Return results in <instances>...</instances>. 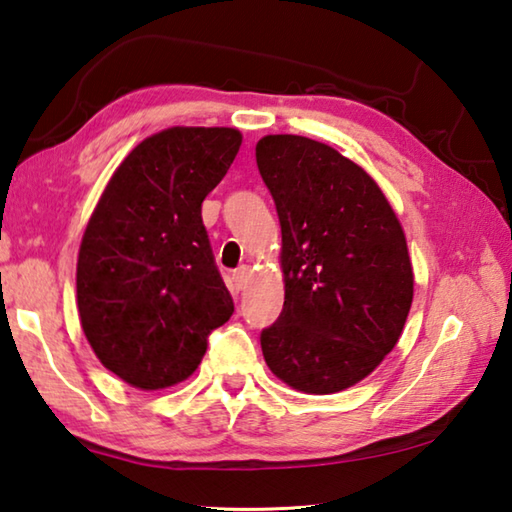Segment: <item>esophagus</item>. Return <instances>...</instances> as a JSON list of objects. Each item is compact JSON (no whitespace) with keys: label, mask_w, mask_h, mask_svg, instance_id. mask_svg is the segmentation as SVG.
I'll list each match as a JSON object with an SVG mask.
<instances>
[{"label":"esophagus","mask_w":512,"mask_h":512,"mask_svg":"<svg viewBox=\"0 0 512 512\" xmlns=\"http://www.w3.org/2000/svg\"><path fill=\"white\" fill-rule=\"evenodd\" d=\"M250 280V268L248 266H239L235 273H232V284H235V289L241 291L246 289V284Z\"/></svg>","instance_id":"34e87169"}]
</instances>
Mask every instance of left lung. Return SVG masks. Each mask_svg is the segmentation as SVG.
I'll return each mask as SVG.
<instances>
[{"mask_svg": "<svg viewBox=\"0 0 512 512\" xmlns=\"http://www.w3.org/2000/svg\"><path fill=\"white\" fill-rule=\"evenodd\" d=\"M282 228L284 307L262 352L284 384L339 393L368 377L400 339L413 268L393 207L359 164L300 135L255 149Z\"/></svg>", "mask_w": 512, "mask_h": 512, "instance_id": "obj_1", "label": "left lung"}]
</instances>
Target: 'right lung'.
I'll list each match as a JSON object with an SVG mask.
<instances>
[{
	"label": "right lung",
	"mask_w": 512,
	"mask_h": 512,
	"mask_svg": "<svg viewBox=\"0 0 512 512\" xmlns=\"http://www.w3.org/2000/svg\"><path fill=\"white\" fill-rule=\"evenodd\" d=\"M239 146L235 128H167L128 153L94 207L76 266L81 325L135 388L187 379L235 311L201 205Z\"/></svg>",
	"instance_id": "add662e5"
}]
</instances>
